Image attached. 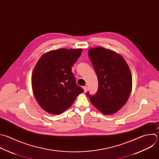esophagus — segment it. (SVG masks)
Segmentation results:
<instances>
[{
  "label": "esophagus",
  "instance_id": "1",
  "mask_svg": "<svg viewBox=\"0 0 159 159\" xmlns=\"http://www.w3.org/2000/svg\"><path fill=\"white\" fill-rule=\"evenodd\" d=\"M83 89H84L85 92H86L87 91V86H84V87H83Z\"/></svg>",
  "mask_w": 159,
  "mask_h": 159
}]
</instances>
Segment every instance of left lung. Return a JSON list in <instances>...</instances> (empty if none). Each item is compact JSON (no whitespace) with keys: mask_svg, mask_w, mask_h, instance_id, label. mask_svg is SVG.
<instances>
[{"mask_svg":"<svg viewBox=\"0 0 159 159\" xmlns=\"http://www.w3.org/2000/svg\"><path fill=\"white\" fill-rule=\"evenodd\" d=\"M88 56L97 76L98 88L89 96L93 106L105 115L116 113L126 103L132 87L130 70L120 55L101 47L91 48Z\"/></svg>","mask_w":159,"mask_h":159,"instance_id":"obj_1","label":"left lung"}]
</instances>
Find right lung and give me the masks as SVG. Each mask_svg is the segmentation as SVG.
<instances>
[{"instance_id": "add662e5", "label": "right lung", "mask_w": 159, "mask_h": 159, "mask_svg": "<svg viewBox=\"0 0 159 159\" xmlns=\"http://www.w3.org/2000/svg\"><path fill=\"white\" fill-rule=\"evenodd\" d=\"M82 52L81 48L52 50L37 62L32 75V87L35 99L47 112L62 113L84 92L71 71Z\"/></svg>"}]
</instances>
